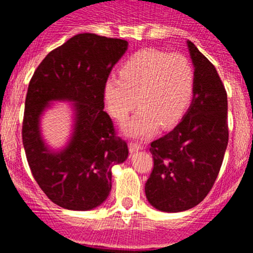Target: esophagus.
<instances>
[{"label": "esophagus", "instance_id": "34e87169", "mask_svg": "<svg viewBox=\"0 0 253 253\" xmlns=\"http://www.w3.org/2000/svg\"><path fill=\"white\" fill-rule=\"evenodd\" d=\"M128 148H129V153H136V152H138V150L143 149L142 145L139 144V143H136V142H131V143H129Z\"/></svg>", "mask_w": 253, "mask_h": 253}]
</instances>
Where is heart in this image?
I'll return each mask as SVG.
<instances>
[{
    "mask_svg": "<svg viewBox=\"0 0 253 253\" xmlns=\"http://www.w3.org/2000/svg\"><path fill=\"white\" fill-rule=\"evenodd\" d=\"M195 89L192 63L181 53L155 48L138 51L122 65L120 76H110L104 84V101L114 119L124 121L138 106L127 124L131 136L153 133L158 125L168 128L185 115Z\"/></svg>",
    "mask_w": 253,
    "mask_h": 253,
    "instance_id": "obj_1",
    "label": "heart"
}]
</instances>
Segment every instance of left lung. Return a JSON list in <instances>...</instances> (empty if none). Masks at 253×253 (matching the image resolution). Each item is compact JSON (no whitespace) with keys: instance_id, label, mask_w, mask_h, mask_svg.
<instances>
[{"instance_id":"1","label":"left lung","mask_w":253,"mask_h":253,"mask_svg":"<svg viewBox=\"0 0 253 253\" xmlns=\"http://www.w3.org/2000/svg\"><path fill=\"white\" fill-rule=\"evenodd\" d=\"M195 67L193 99L182 121L150 143L152 174L145 196L155 209L187 211L202 202L213 187L229 141L228 96L215 67L187 42Z\"/></svg>"}]
</instances>
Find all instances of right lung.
Listing matches in <instances>:
<instances>
[{
  "mask_svg": "<svg viewBox=\"0 0 253 253\" xmlns=\"http://www.w3.org/2000/svg\"><path fill=\"white\" fill-rule=\"evenodd\" d=\"M128 42L83 33L47 53L30 79L23 119V145L32 174L48 200L70 211H90L111 191V169L128 157L104 111V84ZM51 101H70L74 132L63 150L42 139L40 119Z\"/></svg>",
  "mask_w": 253,
  "mask_h": 253,
  "instance_id": "right-lung-1",
  "label": "right lung"
}]
</instances>
